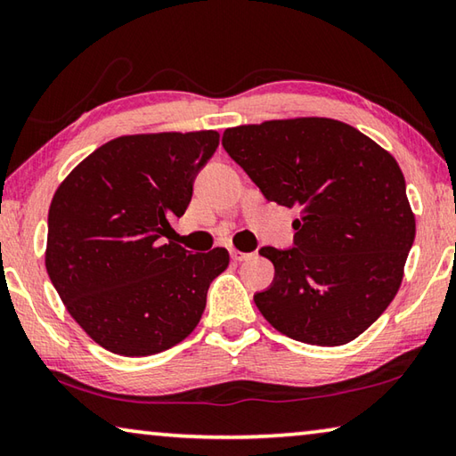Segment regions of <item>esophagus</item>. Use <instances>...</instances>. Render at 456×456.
<instances>
[{
  "label": "esophagus",
  "mask_w": 456,
  "mask_h": 456,
  "mask_svg": "<svg viewBox=\"0 0 456 456\" xmlns=\"http://www.w3.org/2000/svg\"><path fill=\"white\" fill-rule=\"evenodd\" d=\"M249 257H253V253H243V251H237V249L231 251V259L237 261V264H241V261H247Z\"/></svg>",
  "instance_id": "34e87169"
}]
</instances>
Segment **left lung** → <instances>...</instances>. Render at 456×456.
Masks as SVG:
<instances>
[{"label": "left lung", "mask_w": 456, "mask_h": 456, "mask_svg": "<svg viewBox=\"0 0 456 456\" xmlns=\"http://www.w3.org/2000/svg\"><path fill=\"white\" fill-rule=\"evenodd\" d=\"M223 149L267 200L297 209L293 247H261L275 277L253 302L297 342L342 346L380 318L403 283L416 223L390 152L346 122L227 128Z\"/></svg>", "instance_id": "1"}]
</instances>
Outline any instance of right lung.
I'll use <instances>...</instances> for the list:
<instances>
[{"label":"right lung","instance_id":"1","mask_svg":"<svg viewBox=\"0 0 456 456\" xmlns=\"http://www.w3.org/2000/svg\"><path fill=\"white\" fill-rule=\"evenodd\" d=\"M219 133L120 136L66 176L48 213L45 269L78 326L108 352H165L197 328L211 281L229 265L215 247L171 241Z\"/></svg>","mask_w":456,"mask_h":456}]
</instances>
